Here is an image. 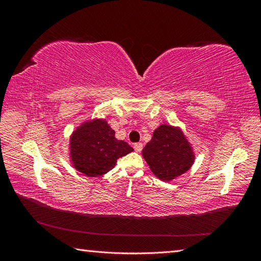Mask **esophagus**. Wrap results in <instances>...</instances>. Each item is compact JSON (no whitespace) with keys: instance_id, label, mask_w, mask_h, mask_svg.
<instances>
[{"instance_id":"obj_1","label":"esophagus","mask_w":261,"mask_h":261,"mask_svg":"<svg viewBox=\"0 0 261 261\" xmlns=\"http://www.w3.org/2000/svg\"><path fill=\"white\" fill-rule=\"evenodd\" d=\"M143 144L141 143H136V144H134V149H135V151L136 152H140L141 150H143Z\"/></svg>"}]
</instances>
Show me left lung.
I'll return each instance as SVG.
<instances>
[{
    "label": "left lung",
    "mask_w": 261,
    "mask_h": 261,
    "mask_svg": "<svg viewBox=\"0 0 261 261\" xmlns=\"http://www.w3.org/2000/svg\"><path fill=\"white\" fill-rule=\"evenodd\" d=\"M143 156L153 174L164 181L184 174L195 161L193 148L183 132L167 124L153 132L143 149Z\"/></svg>",
    "instance_id": "left-lung-1"
}]
</instances>
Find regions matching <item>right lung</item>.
<instances>
[{
  "mask_svg": "<svg viewBox=\"0 0 261 261\" xmlns=\"http://www.w3.org/2000/svg\"><path fill=\"white\" fill-rule=\"evenodd\" d=\"M69 150L74 168L86 176L97 177L111 171L118 158L134 149L126 141L115 138V132L106 120L94 118L73 132Z\"/></svg>",
  "mask_w": 261,
  "mask_h": 261,
  "instance_id": "right-lung-1",
  "label": "right lung"
}]
</instances>
